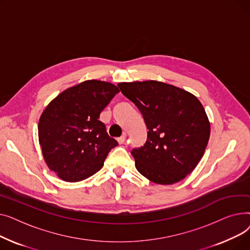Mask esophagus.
<instances>
[{"label": "esophagus", "mask_w": 250, "mask_h": 250, "mask_svg": "<svg viewBox=\"0 0 250 250\" xmlns=\"http://www.w3.org/2000/svg\"><path fill=\"white\" fill-rule=\"evenodd\" d=\"M125 138H126V135L124 134V135H122L120 138H117V142L120 143V144H124L125 141Z\"/></svg>", "instance_id": "34e87169"}]
</instances>
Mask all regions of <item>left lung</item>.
<instances>
[{
    "mask_svg": "<svg viewBox=\"0 0 250 250\" xmlns=\"http://www.w3.org/2000/svg\"><path fill=\"white\" fill-rule=\"evenodd\" d=\"M149 129L144 146L132 151L138 171L158 185H173L196 167L209 139V122L189 92L158 81L120 83Z\"/></svg>",
    "mask_w": 250,
    "mask_h": 250,
    "instance_id": "8db88e82",
    "label": "left lung"
}]
</instances>
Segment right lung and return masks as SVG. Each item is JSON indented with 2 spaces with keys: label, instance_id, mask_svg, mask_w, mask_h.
Listing matches in <instances>:
<instances>
[{
  "label": "right lung",
  "instance_id": "1",
  "mask_svg": "<svg viewBox=\"0 0 250 250\" xmlns=\"http://www.w3.org/2000/svg\"><path fill=\"white\" fill-rule=\"evenodd\" d=\"M118 92L111 83L88 80L62 92L43 110L39 145L46 165L61 179L76 182L95 174L118 145L98 120Z\"/></svg>",
  "mask_w": 250,
  "mask_h": 250
}]
</instances>
